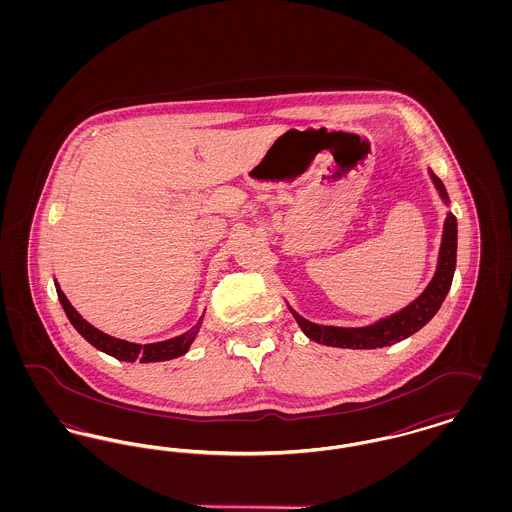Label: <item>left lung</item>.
Listing matches in <instances>:
<instances>
[{"instance_id": "8db88e82", "label": "left lung", "mask_w": 512, "mask_h": 512, "mask_svg": "<svg viewBox=\"0 0 512 512\" xmlns=\"http://www.w3.org/2000/svg\"><path fill=\"white\" fill-rule=\"evenodd\" d=\"M430 178L438 190L439 197L445 205H449V195L438 176L428 169ZM457 267V219L453 213H447L443 222V234L439 245L438 267L426 286V290L420 293L413 303L403 307L401 311L393 313L390 317L380 318L374 324L359 326V328H341V326H326L317 324L295 313L290 303L288 309L293 318L297 320L299 328L309 340L317 341L330 347H345V349H376V347H388L397 341L405 340L418 332L422 326H426L434 315L438 313L445 295L449 293L453 274Z\"/></svg>"}]
</instances>
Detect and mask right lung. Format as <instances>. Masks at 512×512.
<instances>
[{
	"mask_svg": "<svg viewBox=\"0 0 512 512\" xmlns=\"http://www.w3.org/2000/svg\"><path fill=\"white\" fill-rule=\"evenodd\" d=\"M55 290L59 295V301L65 309V315L71 320L76 332L88 341L92 343L96 349L124 361V363H134V361H140V363H159V361H171L176 359L184 353H188L190 345L194 343L195 336L203 324V315L199 317V320L195 322L194 328H190L188 332L171 338V340L157 341V343H132V341L119 340V338H113L105 332L98 330L96 326H92L88 320L80 317V313L74 309L71 305V301L67 299V295L61 290V286L57 284L55 280Z\"/></svg>",
	"mask_w": 512,
	"mask_h": 512,
	"instance_id": "1",
	"label": "right lung"
}]
</instances>
